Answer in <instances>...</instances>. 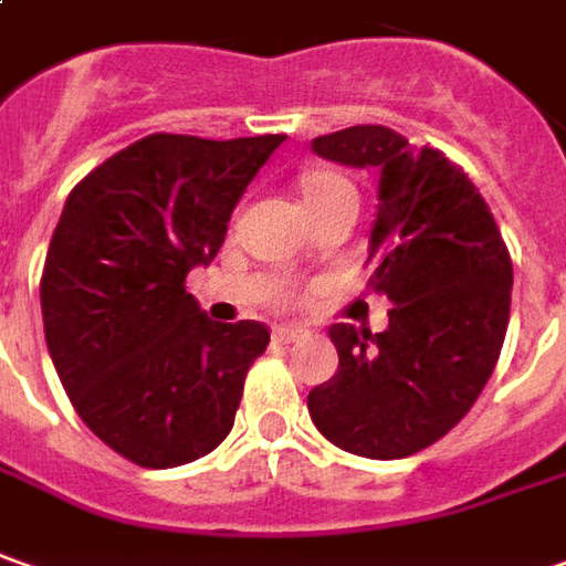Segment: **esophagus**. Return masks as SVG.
<instances>
[{
  "mask_svg": "<svg viewBox=\"0 0 566 566\" xmlns=\"http://www.w3.org/2000/svg\"><path fill=\"white\" fill-rule=\"evenodd\" d=\"M275 344H297L300 337H303V332L300 328H291V325H284V328H275Z\"/></svg>",
  "mask_w": 566,
  "mask_h": 566,
  "instance_id": "obj_1",
  "label": "esophagus"
}]
</instances>
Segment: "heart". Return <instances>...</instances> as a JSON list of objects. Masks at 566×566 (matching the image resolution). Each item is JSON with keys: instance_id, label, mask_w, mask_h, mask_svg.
<instances>
[{"instance_id": "obj_1", "label": "heart", "mask_w": 566, "mask_h": 566, "mask_svg": "<svg viewBox=\"0 0 566 566\" xmlns=\"http://www.w3.org/2000/svg\"><path fill=\"white\" fill-rule=\"evenodd\" d=\"M347 186L344 179H337V176H313L310 182H306V198L310 195H322V191H332V188Z\"/></svg>"}]
</instances>
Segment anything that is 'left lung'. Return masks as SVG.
Wrapping results in <instances>:
<instances>
[{
    "label": "left lung",
    "instance_id": "left-lung-1",
    "mask_svg": "<svg viewBox=\"0 0 566 566\" xmlns=\"http://www.w3.org/2000/svg\"><path fill=\"white\" fill-rule=\"evenodd\" d=\"M313 151L380 172L368 284L394 310L380 334L328 328L340 365L306 409L344 452L406 459L455 428L493 375L509 332V248L474 182L437 148L349 126L313 138Z\"/></svg>",
    "mask_w": 566,
    "mask_h": 566
}]
</instances>
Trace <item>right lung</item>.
Listing matches in <instances>:
<instances>
[{"label":"right lung","instance_id":"add662e5","mask_svg":"<svg viewBox=\"0 0 566 566\" xmlns=\"http://www.w3.org/2000/svg\"><path fill=\"white\" fill-rule=\"evenodd\" d=\"M284 136L154 133L73 188L42 269L45 344L86 428L142 468L213 452L269 344L213 322L186 291L226 241L234 203Z\"/></svg>","mask_w":566,"mask_h":566}]
</instances>
